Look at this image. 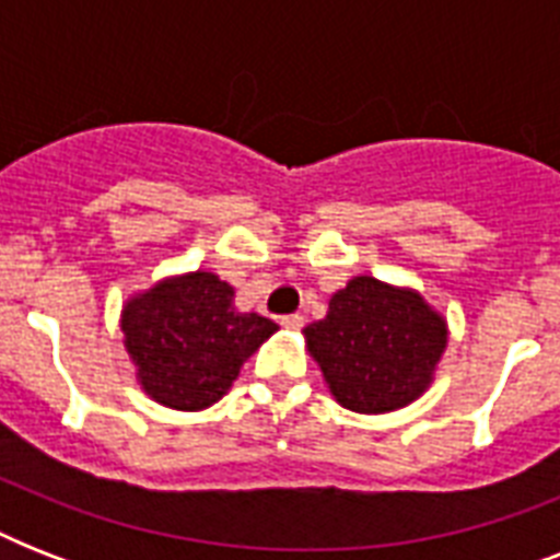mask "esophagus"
I'll return each mask as SVG.
<instances>
[{
	"label": "esophagus",
	"mask_w": 560,
	"mask_h": 560,
	"mask_svg": "<svg viewBox=\"0 0 560 560\" xmlns=\"http://www.w3.org/2000/svg\"><path fill=\"white\" fill-rule=\"evenodd\" d=\"M305 325V319L299 314H290V316H281V328H288V331H299Z\"/></svg>",
	"instance_id": "obj_1"
}]
</instances>
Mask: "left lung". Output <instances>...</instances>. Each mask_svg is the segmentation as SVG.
I'll use <instances>...</instances> for the list:
<instances>
[{
	"label": "left lung",
	"instance_id": "8db88e82",
	"mask_svg": "<svg viewBox=\"0 0 560 560\" xmlns=\"http://www.w3.org/2000/svg\"><path fill=\"white\" fill-rule=\"evenodd\" d=\"M311 358L346 409L392 412L421 398L447 346V325L416 290L358 276L307 325Z\"/></svg>",
	"mask_w": 560,
	"mask_h": 560
}]
</instances>
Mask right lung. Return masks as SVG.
<instances>
[{
	"mask_svg": "<svg viewBox=\"0 0 560 560\" xmlns=\"http://www.w3.org/2000/svg\"><path fill=\"white\" fill-rule=\"evenodd\" d=\"M235 290L214 272L165 279L121 311L127 354L153 400L171 409L211 407L226 395L244 360L279 325L232 305Z\"/></svg>",
	"mask_w": 560,
	"mask_h": 560,
	"instance_id": "add662e5",
	"label": "right lung"
}]
</instances>
